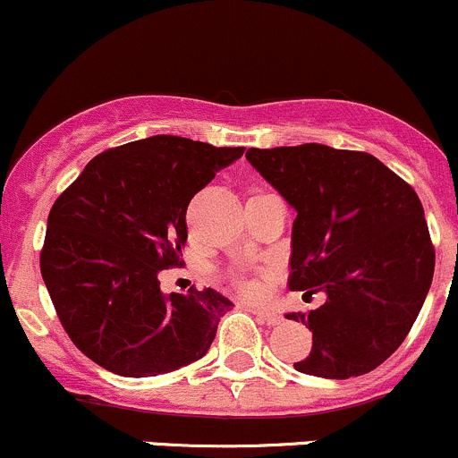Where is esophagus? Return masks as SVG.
Listing matches in <instances>:
<instances>
[{
    "label": "esophagus",
    "mask_w": 458,
    "mask_h": 458,
    "mask_svg": "<svg viewBox=\"0 0 458 458\" xmlns=\"http://www.w3.org/2000/svg\"><path fill=\"white\" fill-rule=\"evenodd\" d=\"M251 312L259 317L262 323L267 325H280L282 323V314L276 312V310H267V308H251Z\"/></svg>",
    "instance_id": "esophagus-1"
}]
</instances>
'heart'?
<instances>
[{
    "mask_svg": "<svg viewBox=\"0 0 458 458\" xmlns=\"http://www.w3.org/2000/svg\"><path fill=\"white\" fill-rule=\"evenodd\" d=\"M236 284H239L241 291H243L245 295H250V297L259 295V293H260V284L256 282V280H247V277H236Z\"/></svg>",
    "mask_w": 458,
    "mask_h": 458,
    "instance_id": "b5f03b06",
    "label": "heart"
}]
</instances>
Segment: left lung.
I'll return each instance as SVG.
<instances>
[{
	"mask_svg": "<svg viewBox=\"0 0 458 458\" xmlns=\"http://www.w3.org/2000/svg\"><path fill=\"white\" fill-rule=\"evenodd\" d=\"M259 174L295 208L291 291L325 293L308 314L303 375L349 379L375 370L413 327L435 271L418 193L368 152L325 144L250 148Z\"/></svg>",
	"mask_w": 458,
	"mask_h": 458,
	"instance_id": "left-lung-1",
	"label": "left lung"
}]
</instances>
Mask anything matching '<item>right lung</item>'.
Instances as JSON below:
<instances>
[{
  "label": "right lung",
  "instance_id": "right-lung-1",
  "mask_svg": "<svg viewBox=\"0 0 458 458\" xmlns=\"http://www.w3.org/2000/svg\"><path fill=\"white\" fill-rule=\"evenodd\" d=\"M245 148L152 135L105 150L55 199L40 273L68 338L120 377H157L207 355L234 303L213 288L161 291L181 265L187 207Z\"/></svg>",
  "mask_w": 458,
  "mask_h": 458
}]
</instances>
